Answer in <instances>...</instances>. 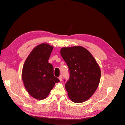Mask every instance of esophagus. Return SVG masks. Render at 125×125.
Segmentation results:
<instances>
[{
  "label": "esophagus",
  "mask_w": 125,
  "mask_h": 125,
  "mask_svg": "<svg viewBox=\"0 0 125 125\" xmlns=\"http://www.w3.org/2000/svg\"><path fill=\"white\" fill-rule=\"evenodd\" d=\"M58 79H59V80H60V81H62V75H60V76L59 77Z\"/></svg>",
  "instance_id": "esophagus-1"
}]
</instances>
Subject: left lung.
<instances>
[{"instance_id": "obj_1", "label": "left lung", "mask_w": 125, "mask_h": 125, "mask_svg": "<svg viewBox=\"0 0 125 125\" xmlns=\"http://www.w3.org/2000/svg\"><path fill=\"white\" fill-rule=\"evenodd\" d=\"M60 54L70 71L69 79L65 84L69 99L76 103L89 100L100 81L101 71L96 60L81 46L62 47Z\"/></svg>"}]
</instances>
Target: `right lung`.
I'll return each instance as SVG.
<instances>
[{
  "mask_svg": "<svg viewBox=\"0 0 125 125\" xmlns=\"http://www.w3.org/2000/svg\"><path fill=\"white\" fill-rule=\"evenodd\" d=\"M54 47L47 43L37 45L26 59L22 78L26 90L37 100H44L59 80L54 76V68L48 62Z\"/></svg>",
  "mask_w": 125,
  "mask_h": 125,
  "instance_id": "add662e5",
  "label": "right lung"
}]
</instances>
